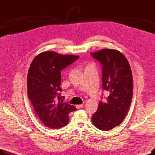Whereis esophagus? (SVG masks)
Here are the masks:
<instances>
[{"label":"esophagus","mask_w":155,"mask_h":155,"mask_svg":"<svg viewBox=\"0 0 155 155\" xmlns=\"http://www.w3.org/2000/svg\"><path fill=\"white\" fill-rule=\"evenodd\" d=\"M84 107V104H78V105H76V107L77 109H80Z\"/></svg>","instance_id":"obj_1"}]
</instances>
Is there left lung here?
<instances>
[{"label":"left lung","instance_id":"1","mask_svg":"<svg viewBox=\"0 0 155 155\" xmlns=\"http://www.w3.org/2000/svg\"><path fill=\"white\" fill-rule=\"evenodd\" d=\"M91 54L102 65V86L109 95L101 101L92 117L94 125L102 131L119 126L131 105L133 80L131 69L124 55L112 49H102Z\"/></svg>","mask_w":155,"mask_h":155}]
</instances>
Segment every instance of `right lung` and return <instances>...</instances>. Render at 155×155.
Here are the masks:
<instances>
[{
	"label": "right lung",
	"mask_w": 155,
	"mask_h": 155,
	"mask_svg": "<svg viewBox=\"0 0 155 155\" xmlns=\"http://www.w3.org/2000/svg\"><path fill=\"white\" fill-rule=\"evenodd\" d=\"M78 57L45 51L37 55L31 64L27 78L28 97L46 127L60 129L65 126L70 120L69 114L77 110L74 105L63 103L59 93L62 91L61 70Z\"/></svg>",
	"instance_id": "right-lung-1"
}]
</instances>
